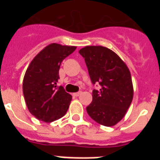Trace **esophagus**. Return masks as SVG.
<instances>
[{"mask_svg":"<svg viewBox=\"0 0 160 160\" xmlns=\"http://www.w3.org/2000/svg\"><path fill=\"white\" fill-rule=\"evenodd\" d=\"M81 94H82V91H78V92L73 93V96H75V97H78V96H79Z\"/></svg>","mask_w":160,"mask_h":160,"instance_id":"34e87169","label":"esophagus"}]
</instances>
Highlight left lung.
I'll return each instance as SVG.
<instances>
[{"mask_svg": "<svg viewBox=\"0 0 160 160\" xmlns=\"http://www.w3.org/2000/svg\"><path fill=\"white\" fill-rule=\"evenodd\" d=\"M84 58L93 85L92 102L87 107L98 123L111 127L125 115L133 98V86L128 66L116 53L103 46H86L79 50Z\"/></svg>", "mask_w": 160, "mask_h": 160, "instance_id": "left-lung-1", "label": "left lung"}]
</instances>
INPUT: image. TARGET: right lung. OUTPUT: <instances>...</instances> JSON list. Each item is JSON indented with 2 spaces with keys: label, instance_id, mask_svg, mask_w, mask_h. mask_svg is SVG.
Listing matches in <instances>:
<instances>
[{
  "label": "right lung",
  "instance_id": "add662e5",
  "mask_svg": "<svg viewBox=\"0 0 160 160\" xmlns=\"http://www.w3.org/2000/svg\"><path fill=\"white\" fill-rule=\"evenodd\" d=\"M75 46L53 43L32 59L23 79V94L29 112L38 119L50 122L63 117L72 96L58 86L61 63Z\"/></svg>",
  "mask_w": 160,
  "mask_h": 160
}]
</instances>
